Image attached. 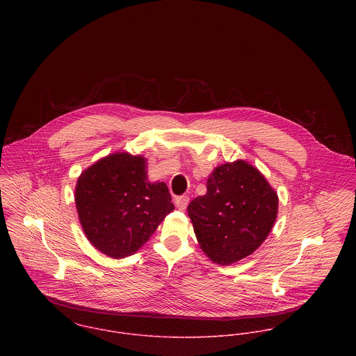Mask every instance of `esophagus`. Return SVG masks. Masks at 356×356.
I'll use <instances>...</instances> for the list:
<instances>
[{"instance_id": "obj_1", "label": "esophagus", "mask_w": 356, "mask_h": 356, "mask_svg": "<svg viewBox=\"0 0 356 356\" xmlns=\"http://www.w3.org/2000/svg\"><path fill=\"white\" fill-rule=\"evenodd\" d=\"M188 204H189V197L185 196V195H184V196H178V197L175 199V205H177V208L181 209V211L186 209Z\"/></svg>"}]
</instances>
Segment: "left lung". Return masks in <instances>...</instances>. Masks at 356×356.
<instances>
[{"label":"left lung","mask_w":356,"mask_h":356,"mask_svg":"<svg viewBox=\"0 0 356 356\" xmlns=\"http://www.w3.org/2000/svg\"><path fill=\"white\" fill-rule=\"evenodd\" d=\"M277 213V192L245 160L213 168L207 193L188 205L200 248L220 266L254 254L270 234Z\"/></svg>","instance_id":"left-lung-1"}]
</instances>
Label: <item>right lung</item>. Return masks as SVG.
<instances>
[{"label":"right lung","mask_w":356,"mask_h":356,"mask_svg":"<svg viewBox=\"0 0 356 356\" xmlns=\"http://www.w3.org/2000/svg\"><path fill=\"white\" fill-rule=\"evenodd\" d=\"M79 222L90 244L109 257L136 254L174 209L164 182H149L147 159L115 152L82 171L75 186Z\"/></svg>","instance_id":"add662e5"}]
</instances>
